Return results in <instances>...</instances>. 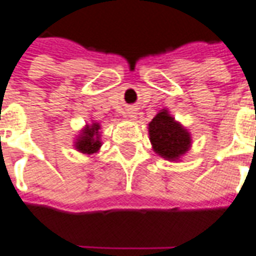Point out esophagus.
Masks as SVG:
<instances>
[{"label": "esophagus", "instance_id": "1", "mask_svg": "<svg viewBox=\"0 0 256 256\" xmlns=\"http://www.w3.org/2000/svg\"><path fill=\"white\" fill-rule=\"evenodd\" d=\"M126 116H128V119L134 120L137 118V110H136V108H128V110H126Z\"/></svg>", "mask_w": 256, "mask_h": 256}]
</instances>
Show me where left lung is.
<instances>
[{
    "label": "left lung",
    "instance_id": "1",
    "mask_svg": "<svg viewBox=\"0 0 256 256\" xmlns=\"http://www.w3.org/2000/svg\"><path fill=\"white\" fill-rule=\"evenodd\" d=\"M148 134L154 152L170 162H180L192 144L190 132L166 108L159 110L148 123Z\"/></svg>",
    "mask_w": 256,
    "mask_h": 256
}]
</instances>
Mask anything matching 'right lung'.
I'll list each match as a JSON object with an SVG mask.
<instances>
[{
	"instance_id": "obj_1",
	"label": "right lung",
	"mask_w": 256,
	"mask_h": 256,
	"mask_svg": "<svg viewBox=\"0 0 256 256\" xmlns=\"http://www.w3.org/2000/svg\"><path fill=\"white\" fill-rule=\"evenodd\" d=\"M100 130H101V124L96 120L86 123V126H83V128L74 137V141H73L74 150L86 155H94L100 152V148L102 146Z\"/></svg>"
}]
</instances>
